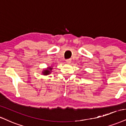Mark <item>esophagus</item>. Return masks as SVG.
<instances>
[{
    "label": "esophagus",
    "mask_w": 126,
    "mask_h": 126,
    "mask_svg": "<svg viewBox=\"0 0 126 126\" xmlns=\"http://www.w3.org/2000/svg\"><path fill=\"white\" fill-rule=\"evenodd\" d=\"M66 62L68 63H71V59H68V60H66Z\"/></svg>",
    "instance_id": "esophagus-1"
}]
</instances>
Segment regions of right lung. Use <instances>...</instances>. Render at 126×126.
<instances>
[{"label": "right lung", "instance_id": "add662e5", "mask_svg": "<svg viewBox=\"0 0 126 126\" xmlns=\"http://www.w3.org/2000/svg\"><path fill=\"white\" fill-rule=\"evenodd\" d=\"M52 68L48 67V68H47L46 69L43 70V72L42 73H43V74L44 75H48L51 73V70H52Z\"/></svg>", "mask_w": 126, "mask_h": 126}]
</instances>
